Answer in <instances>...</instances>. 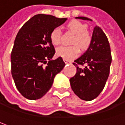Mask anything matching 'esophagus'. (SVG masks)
<instances>
[{
	"mask_svg": "<svg viewBox=\"0 0 125 125\" xmlns=\"http://www.w3.org/2000/svg\"><path fill=\"white\" fill-rule=\"evenodd\" d=\"M63 61H64V62L66 63H71V62H70L69 60H67V59H63Z\"/></svg>",
	"mask_w": 125,
	"mask_h": 125,
	"instance_id": "1",
	"label": "esophagus"
}]
</instances>
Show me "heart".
I'll return each instance as SVG.
<instances>
[{"label":"heart","mask_w":125,"mask_h":125,"mask_svg":"<svg viewBox=\"0 0 125 125\" xmlns=\"http://www.w3.org/2000/svg\"><path fill=\"white\" fill-rule=\"evenodd\" d=\"M67 29L75 33L72 41L71 46H61L57 49V55L64 59L71 60L80 53V48L85 50L88 49L92 44V37L87 31V26L78 20H72L66 25ZM50 41L54 45H58L61 43V31L59 28H55L50 33Z\"/></svg>","instance_id":"heart-1"}]
</instances>
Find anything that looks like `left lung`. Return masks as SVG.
<instances>
[{"instance_id":"8db88e82","label":"left lung","mask_w":125,"mask_h":125,"mask_svg":"<svg viewBox=\"0 0 125 125\" xmlns=\"http://www.w3.org/2000/svg\"><path fill=\"white\" fill-rule=\"evenodd\" d=\"M76 18L92 21L84 17ZM111 61L108 40L103 30L96 26L91 45L83 55L73 63L77 67V71L70 79V83L74 93L80 99L92 101L100 94L108 78ZM79 65L83 67H79Z\"/></svg>"}]
</instances>
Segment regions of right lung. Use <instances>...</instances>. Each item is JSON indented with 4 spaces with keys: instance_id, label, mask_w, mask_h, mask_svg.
<instances>
[{
    "instance_id": "add662e5",
    "label": "right lung",
    "mask_w": 125,
    "mask_h": 125,
    "mask_svg": "<svg viewBox=\"0 0 125 125\" xmlns=\"http://www.w3.org/2000/svg\"><path fill=\"white\" fill-rule=\"evenodd\" d=\"M66 19L39 14L19 31L11 52V73L17 89L25 98L35 100L42 97L64 67L62 57L51 60L55 50L50 33Z\"/></svg>"
}]
</instances>
